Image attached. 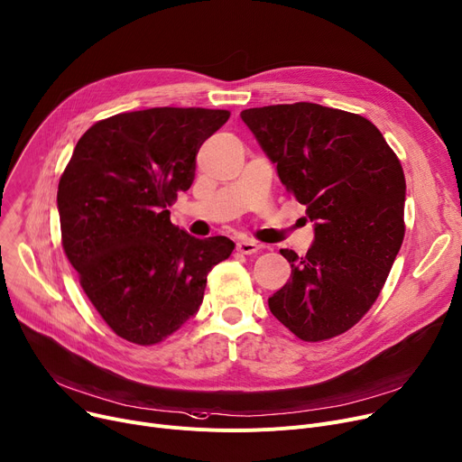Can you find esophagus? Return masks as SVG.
Here are the masks:
<instances>
[{
	"mask_svg": "<svg viewBox=\"0 0 462 462\" xmlns=\"http://www.w3.org/2000/svg\"><path fill=\"white\" fill-rule=\"evenodd\" d=\"M236 249L241 254H254V253H258L262 249V245L253 241V239H241V241H237Z\"/></svg>",
	"mask_w": 462,
	"mask_h": 462,
	"instance_id": "1",
	"label": "esophagus"
}]
</instances>
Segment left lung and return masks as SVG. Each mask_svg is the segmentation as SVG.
Here are the masks:
<instances>
[{
	"instance_id": "obj_1",
	"label": "left lung",
	"mask_w": 462,
	"mask_h": 462,
	"mask_svg": "<svg viewBox=\"0 0 462 462\" xmlns=\"http://www.w3.org/2000/svg\"><path fill=\"white\" fill-rule=\"evenodd\" d=\"M241 118L316 232L304 256L281 251L291 281L269 297V310L300 340H328L372 309L402 249V163L375 125L342 109L297 102Z\"/></svg>"
}]
</instances>
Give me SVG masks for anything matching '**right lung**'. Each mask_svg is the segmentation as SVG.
Masks as SVG:
<instances>
[{"instance_id":"obj_1","label":"right lung","mask_w":462,"mask_h":462,"mask_svg":"<svg viewBox=\"0 0 462 462\" xmlns=\"http://www.w3.org/2000/svg\"><path fill=\"white\" fill-rule=\"evenodd\" d=\"M228 116L204 107L113 115L81 135L59 180L65 254L102 319L132 344H160L195 316L208 273L234 251L225 236L174 226L167 209Z\"/></svg>"}]
</instances>
